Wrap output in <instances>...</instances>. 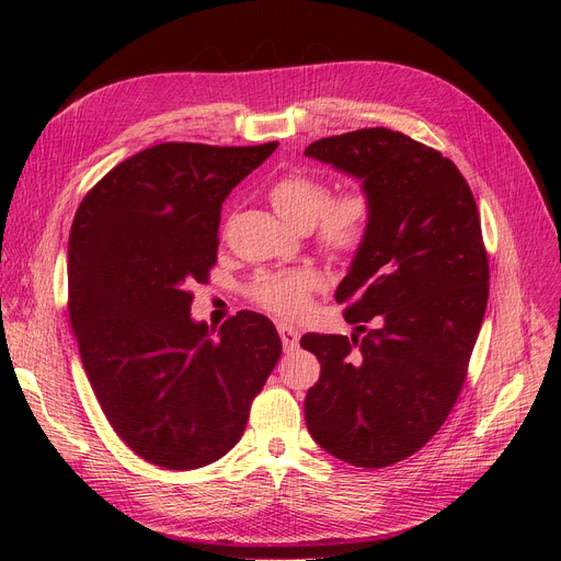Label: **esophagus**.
Masks as SVG:
<instances>
[{
	"mask_svg": "<svg viewBox=\"0 0 561 561\" xmlns=\"http://www.w3.org/2000/svg\"><path fill=\"white\" fill-rule=\"evenodd\" d=\"M278 334L285 351H295L299 346V332L297 328L290 325V322H278Z\"/></svg>",
	"mask_w": 561,
	"mask_h": 561,
	"instance_id": "1",
	"label": "esophagus"
}]
</instances>
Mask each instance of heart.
I'll list each match as a JSON object with an SVG mask.
<instances>
[{"label":"heart","mask_w":561,"mask_h":561,"mask_svg":"<svg viewBox=\"0 0 561 561\" xmlns=\"http://www.w3.org/2000/svg\"><path fill=\"white\" fill-rule=\"evenodd\" d=\"M271 206L287 225L316 229L318 245L330 254L358 252L375 227V201L365 190L332 196L328 180L307 171L280 175L268 190ZM320 287L318 271L309 266L266 271L252 283V299L278 316H297L309 307Z\"/></svg>","instance_id":"b5f03b06"}]
</instances>
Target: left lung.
<instances>
[{
    "mask_svg": "<svg viewBox=\"0 0 561 561\" xmlns=\"http://www.w3.org/2000/svg\"><path fill=\"white\" fill-rule=\"evenodd\" d=\"M304 154L375 201V227L334 295L355 332L301 336L320 363L304 416L332 456L386 468L428 443L466 381L489 297L478 206L449 159L398 130L332 135Z\"/></svg>",
    "mask_w": 561,
    "mask_h": 561,
    "instance_id": "left-lung-1",
    "label": "left lung"
}]
</instances>
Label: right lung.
I'll list each match as a JSON object with an SVG mask.
<instances>
[{"instance_id":"right-lung-1","label":"right lung","mask_w":561,"mask_h":561,"mask_svg":"<svg viewBox=\"0 0 561 561\" xmlns=\"http://www.w3.org/2000/svg\"><path fill=\"white\" fill-rule=\"evenodd\" d=\"M278 142H163L83 196L67 245V309L110 426L145 461L194 470L239 443L280 358L266 316L241 311L217 336L190 287L217 262L222 203Z\"/></svg>"}]
</instances>
